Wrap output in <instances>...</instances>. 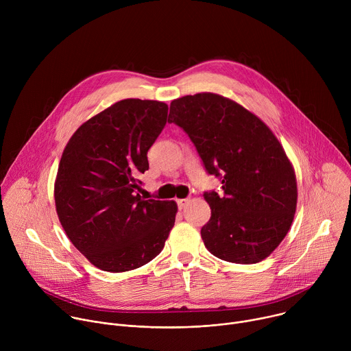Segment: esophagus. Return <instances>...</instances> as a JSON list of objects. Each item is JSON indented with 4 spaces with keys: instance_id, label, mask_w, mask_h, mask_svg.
Segmentation results:
<instances>
[{
    "instance_id": "esophagus-1",
    "label": "esophagus",
    "mask_w": 351,
    "mask_h": 351,
    "mask_svg": "<svg viewBox=\"0 0 351 351\" xmlns=\"http://www.w3.org/2000/svg\"><path fill=\"white\" fill-rule=\"evenodd\" d=\"M189 202H190L189 198H180V199H178V207H179L180 210H183V208L189 204Z\"/></svg>"
}]
</instances>
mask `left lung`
Listing matches in <instances>:
<instances>
[{
  "label": "left lung",
  "instance_id": "left-lung-1",
  "mask_svg": "<svg viewBox=\"0 0 351 351\" xmlns=\"http://www.w3.org/2000/svg\"><path fill=\"white\" fill-rule=\"evenodd\" d=\"M169 123L193 141L223 193L206 191L211 218L202 228L208 252L234 264L267 258L287 234L297 206L294 169L271 129L214 93L173 99Z\"/></svg>",
  "mask_w": 351,
  "mask_h": 351
}]
</instances>
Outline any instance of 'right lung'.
Wrapping results in <instances>:
<instances>
[{"instance_id":"right-lung-1","label":"right lung","mask_w":351,"mask_h":351,"mask_svg":"<svg viewBox=\"0 0 351 351\" xmlns=\"http://www.w3.org/2000/svg\"><path fill=\"white\" fill-rule=\"evenodd\" d=\"M167 117L165 103L122 99L84 122L64 149L57 214L73 245L99 269L125 272L149 263L175 225V202L138 194L147 153Z\"/></svg>"}]
</instances>
